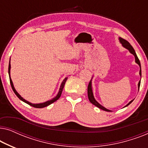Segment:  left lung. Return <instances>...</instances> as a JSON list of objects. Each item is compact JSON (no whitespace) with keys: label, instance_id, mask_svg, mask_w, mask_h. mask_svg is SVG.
<instances>
[{"label":"left lung","instance_id":"1","mask_svg":"<svg viewBox=\"0 0 148 148\" xmlns=\"http://www.w3.org/2000/svg\"><path fill=\"white\" fill-rule=\"evenodd\" d=\"M119 42H120V43L122 44V46L124 47L125 48H126L129 50V52H130V53H131L133 54V56H135V62L138 64L139 66V67H140V70H139V75L141 77V63H140V61H139L138 57H137L136 53H135V50L133 49V48L132 47V46L130 44H129V42H127V40H125L124 39H123L122 38H119ZM92 78L93 77H92V79L90 80V83H89V85H88V98H89V100H90V102L92 103L94 105V106H96V107H98L100 109H102V110H104V111H107V112H111V110H108V109H107L104 107L103 106H102L100 104H99V103L97 102L96 100V99L94 98V94H93V90H92ZM140 83H141V79L139 81V83H138V90H139V86H140ZM134 100V99H133ZM133 100H131L130 102H129L128 104H127L126 106L125 107H126L127 106H129V104H131V102H133Z\"/></svg>","mask_w":148,"mask_h":148}]
</instances>
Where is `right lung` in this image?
<instances>
[{"mask_svg": "<svg viewBox=\"0 0 148 148\" xmlns=\"http://www.w3.org/2000/svg\"><path fill=\"white\" fill-rule=\"evenodd\" d=\"M11 71V58H10V61H9V75L10 84H11V88H12V89H13L14 93H15L16 96H17L18 98H19L21 101H23V102H25L26 104L30 105V106H33V107H34V108H44V107H46V106H49L50 104H52V103L54 102H55V101L57 100L58 99H59L60 96H61V94H62V90H63V88H64V84H65V82H66V80H67V79H68V77H65L63 79V81H62V83H61V84H60V88H59V91H58L57 95H56V96L54 97V98H53L51 99V100H50L46 101V102H45L39 103V104H33V103H31V102H28V101L25 100V99H24L23 98H22V97L19 95V93H18L17 91H16L15 87H14V86H13V82H12V80H11V75H10V73H11V71Z\"/></svg>", "mask_w": 148, "mask_h": 148, "instance_id": "right-lung-1", "label": "right lung"}]
</instances>
